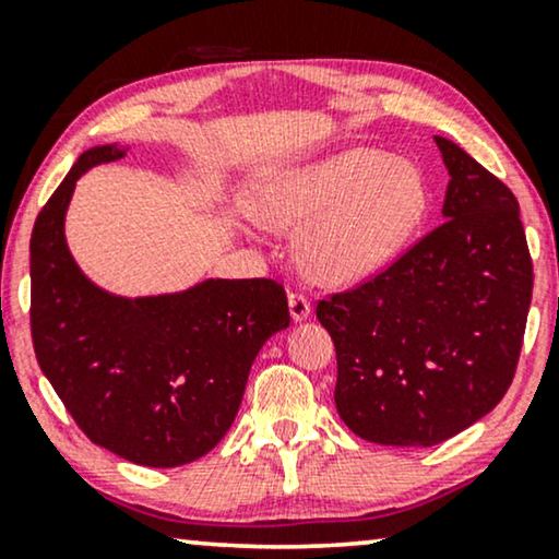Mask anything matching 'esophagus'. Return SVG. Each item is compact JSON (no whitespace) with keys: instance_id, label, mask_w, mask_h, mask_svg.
Instances as JSON below:
<instances>
[{"instance_id":"esophagus-1","label":"esophagus","mask_w":559,"mask_h":559,"mask_svg":"<svg viewBox=\"0 0 559 559\" xmlns=\"http://www.w3.org/2000/svg\"><path fill=\"white\" fill-rule=\"evenodd\" d=\"M287 305H289V318H293L295 323H302V320L310 318V302L305 295L293 293L287 297Z\"/></svg>"}]
</instances>
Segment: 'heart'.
I'll return each mask as SVG.
<instances>
[{
    "label": "heart",
    "mask_w": 559,
    "mask_h": 559,
    "mask_svg": "<svg viewBox=\"0 0 559 559\" xmlns=\"http://www.w3.org/2000/svg\"><path fill=\"white\" fill-rule=\"evenodd\" d=\"M417 165L377 147H346L285 167L254 190L251 211L274 231H306L297 266L320 287H350L384 270L427 213Z\"/></svg>",
    "instance_id": "1"
}]
</instances>
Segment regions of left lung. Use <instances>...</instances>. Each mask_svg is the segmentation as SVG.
<instances>
[{"label": "left lung", "instance_id": "8db88e82", "mask_svg": "<svg viewBox=\"0 0 559 559\" xmlns=\"http://www.w3.org/2000/svg\"><path fill=\"white\" fill-rule=\"evenodd\" d=\"M450 175L442 224L377 280L318 302L335 407L358 438L430 448L488 415L514 379L532 259L511 190L435 136Z\"/></svg>", "mask_w": 559, "mask_h": 559}]
</instances>
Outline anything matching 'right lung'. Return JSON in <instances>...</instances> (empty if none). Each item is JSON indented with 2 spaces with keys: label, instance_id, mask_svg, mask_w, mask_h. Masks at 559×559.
<instances>
[{
  "label": "right lung",
  "instance_id": "add662e5",
  "mask_svg": "<svg viewBox=\"0 0 559 559\" xmlns=\"http://www.w3.org/2000/svg\"><path fill=\"white\" fill-rule=\"evenodd\" d=\"M127 155L119 142L83 152L29 239L37 364L75 425L129 463L175 468L221 442L251 364L289 325L272 280H201L178 293L117 295L81 270L66 239L75 182Z\"/></svg>",
  "mask_w": 559,
  "mask_h": 559
}]
</instances>
